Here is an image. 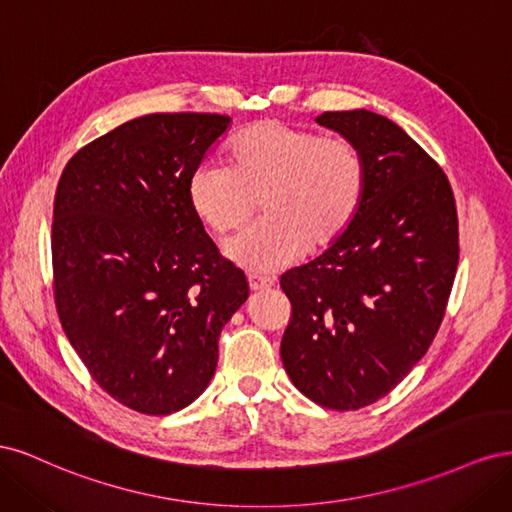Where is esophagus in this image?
I'll return each mask as SVG.
<instances>
[{
    "label": "esophagus",
    "instance_id": "1",
    "mask_svg": "<svg viewBox=\"0 0 512 512\" xmlns=\"http://www.w3.org/2000/svg\"><path fill=\"white\" fill-rule=\"evenodd\" d=\"M247 282H250L252 292H260V290H267V288L273 286V282L267 280V277H260V275H254V273L247 275Z\"/></svg>",
    "mask_w": 512,
    "mask_h": 512
}]
</instances>
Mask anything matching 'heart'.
<instances>
[{
    "mask_svg": "<svg viewBox=\"0 0 512 512\" xmlns=\"http://www.w3.org/2000/svg\"><path fill=\"white\" fill-rule=\"evenodd\" d=\"M365 192V158L352 141L277 119L258 121L232 141L230 168L203 162L188 179L194 215L218 235L241 228L260 200L267 218L224 245L228 260L254 273H277L309 247L335 245Z\"/></svg>",
    "mask_w": 512,
    "mask_h": 512,
    "instance_id": "heart-1",
    "label": "heart"
}]
</instances>
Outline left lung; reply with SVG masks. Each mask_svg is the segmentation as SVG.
I'll list each match as a JSON object with an SVG mask.
<instances>
[{
  "mask_svg": "<svg viewBox=\"0 0 512 512\" xmlns=\"http://www.w3.org/2000/svg\"><path fill=\"white\" fill-rule=\"evenodd\" d=\"M361 149L367 192L354 224L316 260L282 275L292 316L282 363L331 410L389 395L436 337L457 262L451 183L389 117L354 108L314 119Z\"/></svg>",
  "mask_w": 512,
  "mask_h": 512,
  "instance_id": "8db88e82",
  "label": "left lung"
}]
</instances>
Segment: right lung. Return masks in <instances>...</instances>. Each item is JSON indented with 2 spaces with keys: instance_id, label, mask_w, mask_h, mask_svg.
<instances>
[{
  "instance_id": "right-lung-1",
  "label": "right lung",
  "mask_w": 512,
  "mask_h": 512,
  "mask_svg": "<svg viewBox=\"0 0 512 512\" xmlns=\"http://www.w3.org/2000/svg\"><path fill=\"white\" fill-rule=\"evenodd\" d=\"M226 115L153 113L83 147L53 209L55 305L102 389L143 414L177 412L218 367L224 324L250 288L188 200Z\"/></svg>"
}]
</instances>
